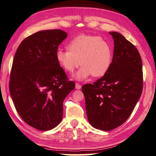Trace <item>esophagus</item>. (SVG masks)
<instances>
[{"label": "esophagus", "mask_w": 156, "mask_h": 156, "mask_svg": "<svg viewBox=\"0 0 156 156\" xmlns=\"http://www.w3.org/2000/svg\"><path fill=\"white\" fill-rule=\"evenodd\" d=\"M81 87H82V86H81L80 84H78V83L76 84V88L77 89V90H80V89H81Z\"/></svg>", "instance_id": "1"}]
</instances>
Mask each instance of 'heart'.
I'll list each match as a JSON object with an SVG mask.
<instances>
[{
    "mask_svg": "<svg viewBox=\"0 0 156 156\" xmlns=\"http://www.w3.org/2000/svg\"><path fill=\"white\" fill-rule=\"evenodd\" d=\"M68 51L58 49L55 53L57 62L65 71L72 73L83 65L74 76L78 80L92 75L99 78L105 75L112 61V48L110 43L102 37L80 34L69 41Z\"/></svg>",
    "mask_w": 156,
    "mask_h": 156,
    "instance_id": "1",
    "label": "heart"
}]
</instances>
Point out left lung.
Returning <instances> with one entry per match:
<instances>
[{
    "label": "left lung",
    "instance_id": "1",
    "mask_svg": "<svg viewBox=\"0 0 156 156\" xmlns=\"http://www.w3.org/2000/svg\"><path fill=\"white\" fill-rule=\"evenodd\" d=\"M110 34L115 44L110 69L95 83L82 87L89 122L105 131L115 129L128 119L143 89L139 51L122 34L117 32Z\"/></svg>",
    "mask_w": 156,
    "mask_h": 156
}]
</instances>
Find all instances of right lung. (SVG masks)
Instances as JSON below:
<instances>
[{"instance_id":"obj_1","label":"right lung","mask_w":156,"mask_h":156,"mask_svg":"<svg viewBox=\"0 0 156 156\" xmlns=\"http://www.w3.org/2000/svg\"><path fill=\"white\" fill-rule=\"evenodd\" d=\"M66 37L62 30L37 32L21 41L12 62V99L22 119L39 130H51L61 122L64 100L75 88L55 58Z\"/></svg>"}]
</instances>
